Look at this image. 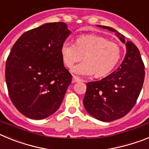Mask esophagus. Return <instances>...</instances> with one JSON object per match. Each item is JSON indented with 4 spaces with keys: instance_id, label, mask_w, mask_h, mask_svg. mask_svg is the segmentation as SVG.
<instances>
[{
    "instance_id": "esophagus-1",
    "label": "esophagus",
    "mask_w": 149,
    "mask_h": 149,
    "mask_svg": "<svg viewBox=\"0 0 149 149\" xmlns=\"http://www.w3.org/2000/svg\"><path fill=\"white\" fill-rule=\"evenodd\" d=\"M72 81H73V83H76V82H79V81H81V80L80 78H78V77H75V76H73Z\"/></svg>"
}]
</instances>
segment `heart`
Instances as JSON below:
<instances>
[{"instance_id": "heart-1", "label": "heart", "mask_w": 149, "mask_h": 149, "mask_svg": "<svg viewBox=\"0 0 149 149\" xmlns=\"http://www.w3.org/2000/svg\"><path fill=\"white\" fill-rule=\"evenodd\" d=\"M63 60L67 67L73 66L77 62L85 60L72 68L77 75L89 76L95 73L96 77L106 75L116 66L121 57V49L118 45L106 38L97 35L79 36L76 45L64 42L61 48Z\"/></svg>"}]
</instances>
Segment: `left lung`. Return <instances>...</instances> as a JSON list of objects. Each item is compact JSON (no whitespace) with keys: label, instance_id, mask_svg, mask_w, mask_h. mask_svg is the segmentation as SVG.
I'll use <instances>...</instances> for the list:
<instances>
[{"label":"left lung","instance_id":"obj_1","mask_svg":"<svg viewBox=\"0 0 149 149\" xmlns=\"http://www.w3.org/2000/svg\"><path fill=\"white\" fill-rule=\"evenodd\" d=\"M98 27L115 32L125 44L126 54L119 67L100 81L89 82L84 98L86 112L101 122H112L125 116L136 104L145 78V67L139 49L115 29Z\"/></svg>","mask_w":149,"mask_h":149}]
</instances>
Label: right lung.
Wrapping results in <instances>:
<instances>
[{"instance_id":"right-lung-1","label":"right lung","mask_w":149,"mask_h":149,"mask_svg":"<svg viewBox=\"0 0 149 149\" xmlns=\"http://www.w3.org/2000/svg\"><path fill=\"white\" fill-rule=\"evenodd\" d=\"M71 31L64 22L47 23L18 38L6 63L9 95L24 116L43 119L58 110L72 76L61 48Z\"/></svg>"}]
</instances>
